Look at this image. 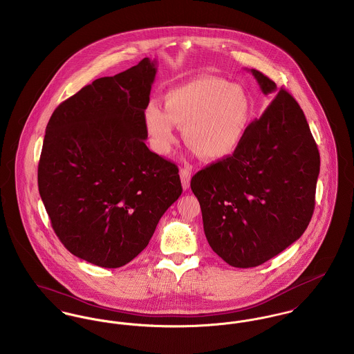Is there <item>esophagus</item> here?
<instances>
[{
    "label": "esophagus",
    "instance_id": "34e87169",
    "mask_svg": "<svg viewBox=\"0 0 354 354\" xmlns=\"http://www.w3.org/2000/svg\"><path fill=\"white\" fill-rule=\"evenodd\" d=\"M180 180H182V186L185 190H189L190 187L191 180V169L190 168H180Z\"/></svg>",
    "mask_w": 354,
    "mask_h": 354
}]
</instances>
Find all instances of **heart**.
<instances>
[{
	"instance_id": "1",
	"label": "heart",
	"mask_w": 354,
	"mask_h": 354,
	"mask_svg": "<svg viewBox=\"0 0 354 354\" xmlns=\"http://www.w3.org/2000/svg\"><path fill=\"white\" fill-rule=\"evenodd\" d=\"M252 100L243 86L218 77H201L169 90L164 110L151 102L144 127L152 148L168 155L176 144L175 126L207 160L230 156L241 144L252 120Z\"/></svg>"
}]
</instances>
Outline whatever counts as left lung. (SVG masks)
<instances>
[{
    "instance_id": "left-lung-1",
    "label": "left lung",
    "mask_w": 354,
    "mask_h": 354,
    "mask_svg": "<svg viewBox=\"0 0 354 354\" xmlns=\"http://www.w3.org/2000/svg\"><path fill=\"white\" fill-rule=\"evenodd\" d=\"M275 97L233 155L198 171V198L207 243L236 268L261 266L295 243L315 206L319 152L303 110L286 90L250 70Z\"/></svg>"
}]
</instances>
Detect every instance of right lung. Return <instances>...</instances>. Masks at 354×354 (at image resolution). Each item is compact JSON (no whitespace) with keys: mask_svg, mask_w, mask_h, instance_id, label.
Masks as SVG:
<instances>
[{"mask_svg":"<svg viewBox=\"0 0 354 354\" xmlns=\"http://www.w3.org/2000/svg\"><path fill=\"white\" fill-rule=\"evenodd\" d=\"M156 60L84 86L55 109L37 168L56 236L102 268L132 261L180 196L179 169L145 145Z\"/></svg>","mask_w":354,"mask_h":354,"instance_id":"right-lung-1","label":"right lung"}]
</instances>
